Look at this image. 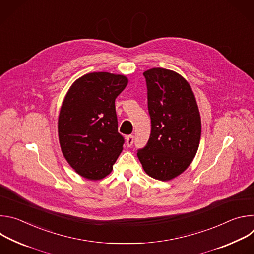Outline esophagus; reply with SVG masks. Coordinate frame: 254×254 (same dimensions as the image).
I'll return each mask as SVG.
<instances>
[{"label":"esophagus","instance_id":"1","mask_svg":"<svg viewBox=\"0 0 254 254\" xmlns=\"http://www.w3.org/2000/svg\"><path fill=\"white\" fill-rule=\"evenodd\" d=\"M126 143H127V147H131L132 143H133V135H131V134L127 135L126 137Z\"/></svg>","mask_w":254,"mask_h":254}]
</instances>
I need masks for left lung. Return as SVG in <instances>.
I'll return each mask as SVG.
<instances>
[{"instance_id":"obj_1","label":"left lung","mask_w":254,"mask_h":254,"mask_svg":"<svg viewBox=\"0 0 254 254\" xmlns=\"http://www.w3.org/2000/svg\"><path fill=\"white\" fill-rule=\"evenodd\" d=\"M148 87L152 131L137 158L150 177L170 181L193 162L201 138V117L189 82L177 72L152 68L143 72Z\"/></svg>"}]
</instances>
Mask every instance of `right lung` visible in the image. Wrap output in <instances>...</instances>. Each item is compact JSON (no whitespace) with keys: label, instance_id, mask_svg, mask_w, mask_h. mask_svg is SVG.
<instances>
[{"label":"right lung","instance_id":"add662e5","mask_svg":"<svg viewBox=\"0 0 254 254\" xmlns=\"http://www.w3.org/2000/svg\"><path fill=\"white\" fill-rule=\"evenodd\" d=\"M128 79L110 72H91L68 89L58 117L61 152L72 169L90 181L110 175L123 151L116 98Z\"/></svg>","mask_w":254,"mask_h":254}]
</instances>
